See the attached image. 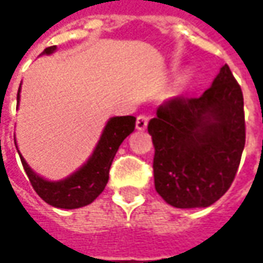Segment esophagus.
I'll use <instances>...</instances> for the list:
<instances>
[{
  "mask_svg": "<svg viewBox=\"0 0 263 263\" xmlns=\"http://www.w3.org/2000/svg\"><path fill=\"white\" fill-rule=\"evenodd\" d=\"M147 121L149 118L146 116H139L136 120V128L137 130H145L147 127Z\"/></svg>",
  "mask_w": 263,
  "mask_h": 263,
  "instance_id": "obj_1",
  "label": "esophagus"
}]
</instances>
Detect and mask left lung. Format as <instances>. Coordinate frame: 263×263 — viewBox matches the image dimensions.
Returning a JSON list of instances; mask_svg holds the SVG:
<instances>
[{
	"label": "left lung",
	"instance_id": "1",
	"mask_svg": "<svg viewBox=\"0 0 263 263\" xmlns=\"http://www.w3.org/2000/svg\"><path fill=\"white\" fill-rule=\"evenodd\" d=\"M147 132L158 195L181 209L215 203L231 186L246 142L243 93L230 67L202 96L158 106Z\"/></svg>",
	"mask_w": 263,
	"mask_h": 263
}]
</instances>
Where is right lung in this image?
<instances>
[{
    "mask_svg": "<svg viewBox=\"0 0 263 263\" xmlns=\"http://www.w3.org/2000/svg\"><path fill=\"white\" fill-rule=\"evenodd\" d=\"M55 45L49 46L41 55H49L55 52ZM20 89L22 85L17 92V104L20 102ZM135 126H136V117L133 116L109 118L102 130L98 145L93 149V154L77 171L58 181H51L36 174L18 152V147H15L20 155L26 174L29 177L30 184L33 186L36 193L51 206L61 208V209H76L92 203L104 192L109 178V168L112 164V159L116 157L117 151L123 143V140L130 133H133Z\"/></svg>",
    "mask_w": 263,
    "mask_h": 263,
    "instance_id": "add662e5",
    "label": "right lung"
}]
</instances>
